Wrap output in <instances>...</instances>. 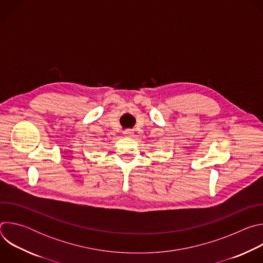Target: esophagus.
Masks as SVG:
<instances>
[{"mask_svg":"<svg viewBox=\"0 0 263 263\" xmlns=\"http://www.w3.org/2000/svg\"><path fill=\"white\" fill-rule=\"evenodd\" d=\"M123 134H124L125 136H127V137H131V136H133L134 132H133V130H131V129H126V130L123 132Z\"/></svg>","mask_w":263,"mask_h":263,"instance_id":"1","label":"esophagus"}]
</instances>
